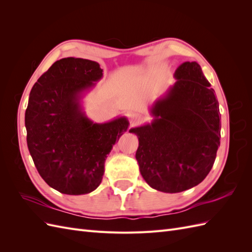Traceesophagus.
<instances>
[{
	"mask_svg": "<svg viewBox=\"0 0 252 252\" xmlns=\"http://www.w3.org/2000/svg\"><path fill=\"white\" fill-rule=\"evenodd\" d=\"M142 114L138 113V112H132L129 114V120H130V122L132 124H138L140 123V122L142 121Z\"/></svg>",
	"mask_w": 252,
	"mask_h": 252,
	"instance_id": "34e87169",
	"label": "esophagus"
}]
</instances>
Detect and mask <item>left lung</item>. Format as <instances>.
I'll list each match as a JSON object with an SVG mask.
<instances>
[{
  "instance_id": "1",
  "label": "left lung",
  "mask_w": 252,
  "mask_h": 252,
  "mask_svg": "<svg viewBox=\"0 0 252 252\" xmlns=\"http://www.w3.org/2000/svg\"><path fill=\"white\" fill-rule=\"evenodd\" d=\"M175 83L150 108V124L131 128L139 139L135 158L147 184L177 193L207 177L220 146L219 102L196 62L175 70Z\"/></svg>"
}]
</instances>
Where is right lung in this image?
<instances>
[{"instance_id": "right-lung-1", "label": "right lung", "mask_w": 252, "mask_h": 252, "mask_svg": "<svg viewBox=\"0 0 252 252\" xmlns=\"http://www.w3.org/2000/svg\"><path fill=\"white\" fill-rule=\"evenodd\" d=\"M103 77L100 64L65 58L34 84L25 112L27 146L42 179L61 193L86 194L101 184L105 161L129 122L94 123L82 98Z\"/></svg>"}]
</instances>
